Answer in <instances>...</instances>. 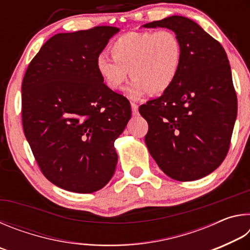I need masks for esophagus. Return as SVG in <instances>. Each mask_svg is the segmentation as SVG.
I'll use <instances>...</instances> for the list:
<instances>
[{
  "label": "esophagus",
  "instance_id": "34e87169",
  "mask_svg": "<svg viewBox=\"0 0 250 250\" xmlns=\"http://www.w3.org/2000/svg\"><path fill=\"white\" fill-rule=\"evenodd\" d=\"M131 109H132V113L133 115H138V109L139 105L134 103H131Z\"/></svg>",
  "mask_w": 250,
  "mask_h": 250
}]
</instances>
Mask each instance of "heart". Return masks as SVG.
<instances>
[{
  "label": "heart",
  "mask_w": 250,
  "mask_h": 250,
  "mask_svg": "<svg viewBox=\"0 0 250 250\" xmlns=\"http://www.w3.org/2000/svg\"><path fill=\"white\" fill-rule=\"evenodd\" d=\"M111 54L113 58L105 54L97 57V69L113 91L120 90L131 74L133 80L126 94L132 99L167 91L183 62L181 40L168 29L125 33L113 42Z\"/></svg>",
  "instance_id": "b5f03b06"
}]
</instances>
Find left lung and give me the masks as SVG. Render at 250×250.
Wrapping results in <instances>:
<instances>
[{"mask_svg": "<svg viewBox=\"0 0 250 250\" xmlns=\"http://www.w3.org/2000/svg\"><path fill=\"white\" fill-rule=\"evenodd\" d=\"M143 26L171 29L183 46V62L173 86L139 108L149 125L146 145L171 179H202L226 158L237 117V96L226 52L184 16H170Z\"/></svg>", "mask_w": 250, "mask_h": 250, "instance_id": "1", "label": "left lung"}]
</instances>
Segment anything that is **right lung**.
Segmentation results:
<instances>
[{"mask_svg": "<svg viewBox=\"0 0 250 250\" xmlns=\"http://www.w3.org/2000/svg\"><path fill=\"white\" fill-rule=\"evenodd\" d=\"M118 32L97 26L56 34L24 75L25 137L44 176L66 191H99L116 170L113 143L130 120L131 105L104 83L96 61Z\"/></svg>", "mask_w": 250, "mask_h": 250, "instance_id": "obj_1", "label": "right lung"}]
</instances>
